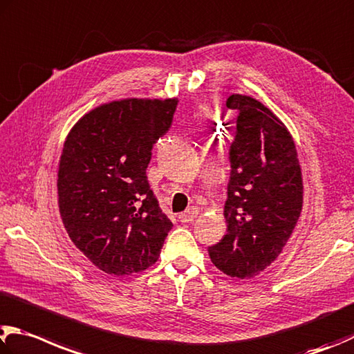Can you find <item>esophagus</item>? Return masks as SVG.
Instances as JSON below:
<instances>
[{"instance_id": "esophagus-1", "label": "esophagus", "mask_w": 354, "mask_h": 354, "mask_svg": "<svg viewBox=\"0 0 354 354\" xmlns=\"http://www.w3.org/2000/svg\"><path fill=\"white\" fill-rule=\"evenodd\" d=\"M198 214H199L198 207H190L185 212H183V214H179V221H181V223H192L198 216Z\"/></svg>"}]
</instances>
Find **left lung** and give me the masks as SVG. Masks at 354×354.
<instances>
[{"label": "left lung", "mask_w": 354, "mask_h": 354, "mask_svg": "<svg viewBox=\"0 0 354 354\" xmlns=\"http://www.w3.org/2000/svg\"><path fill=\"white\" fill-rule=\"evenodd\" d=\"M235 139L224 218L227 234L209 248L221 272L250 279L277 260L304 204V181L292 136L277 115L249 95L232 94Z\"/></svg>", "instance_id": "left-lung-1"}]
</instances>
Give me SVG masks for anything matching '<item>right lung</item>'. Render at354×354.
I'll use <instances>...</instances> for the list:
<instances>
[{
    "label": "right lung",
    "mask_w": 354,
    "mask_h": 354,
    "mask_svg": "<svg viewBox=\"0 0 354 354\" xmlns=\"http://www.w3.org/2000/svg\"><path fill=\"white\" fill-rule=\"evenodd\" d=\"M176 105L178 99L104 104L79 119L63 144L62 221L75 246L106 274L122 277L155 265L173 226L145 170Z\"/></svg>",
    "instance_id": "1"
}]
</instances>
